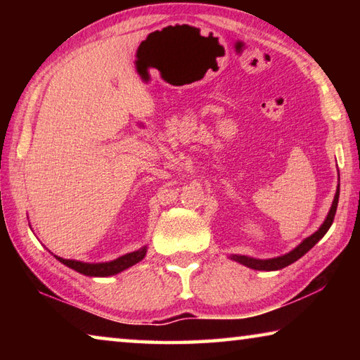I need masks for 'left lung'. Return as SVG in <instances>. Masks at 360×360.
<instances>
[{
    "label": "left lung",
    "mask_w": 360,
    "mask_h": 360,
    "mask_svg": "<svg viewBox=\"0 0 360 360\" xmlns=\"http://www.w3.org/2000/svg\"><path fill=\"white\" fill-rule=\"evenodd\" d=\"M338 197H340V186L337 188V193H335V198H333V203H332V208L328 211L327 219L324 221V224L321 225L318 231H314L311 236H308L307 240H304L302 245H298L294 251H290L289 254L281 255V257H276V259H268V260H259V259H252V257H246V255H231V259L240 262V264L246 265L249 268H252V270H265V271H271V270H281V268L288 266L290 264H294L295 260H298L302 257V255L307 254L309 249H311L316 243H318L322 236L327 233V230L330 229V225L333 222V217H335V212H337V206H338Z\"/></svg>",
    "instance_id": "left-lung-1"
}]
</instances>
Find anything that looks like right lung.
I'll list each match as a JSON object with an SVG mask.
<instances>
[{"label":"right lung","mask_w":360,"mask_h":360,"mask_svg":"<svg viewBox=\"0 0 360 360\" xmlns=\"http://www.w3.org/2000/svg\"><path fill=\"white\" fill-rule=\"evenodd\" d=\"M144 255H146V248H141L139 251H135V252L122 255V257L115 259L112 262H105V264H84V262L57 257V255L56 257L66 266L82 273L85 276H111V275H115V273L124 271L125 268L138 264L139 260H143Z\"/></svg>","instance_id":"1"}]
</instances>
